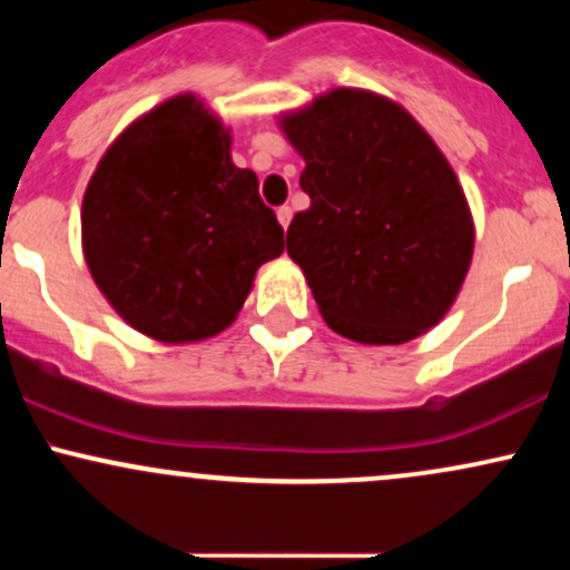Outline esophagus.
Returning <instances> with one entry per match:
<instances>
[{"mask_svg":"<svg viewBox=\"0 0 570 570\" xmlns=\"http://www.w3.org/2000/svg\"><path fill=\"white\" fill-rule=\"evenodd\" d=\"M276 217H278V222H281V227H289V222H292V208L289 206H281L278 212H276Z\"/></svg>","mask_w":570,"mask_h":570,"instance_id":"1","label":"esophagus"}]
</instances>
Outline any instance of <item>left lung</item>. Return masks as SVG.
I'll list each match as a JSON object with an SVG mask.
<instances>
[{
    "label": "left lung",
    "mask_w": 570,
    "mask_h": 570,
    "mask_svg": "<svg viewBox=\"0 0 570 570\" xmlns=\"http://www.w3.org/2000/svg\"><path fill=\"white\" fill-rule=\"evenodd\" d=\"M278 128L311 195L286 252L326 326L364 345L426 335L474 254L472 208L442 149L402 104L364 88L326 90L281 112Z\"/></svg>",
    "instance_id": "left-lung-1"
}]
</instances>
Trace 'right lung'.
Instances as JSON below:
<instances>
[{
	"label": "right lung",
	"instance_id": "right-lung-1",
	"mask_svg": "<svg viewBox=\"0 0 570 570\" xmlns=\"http://www.w3.org/2000/svg\"><path fill=\"white\" fill-rule=\"evenodd\" d=\"M233 136L195 94L136 117L82 195V254L117 316L158 343H200L235 322L284 227L238 168Z\"/></svg>",
	"mask_w": 570,
	"mask_h": 570
}]
</instances>
